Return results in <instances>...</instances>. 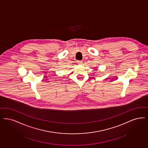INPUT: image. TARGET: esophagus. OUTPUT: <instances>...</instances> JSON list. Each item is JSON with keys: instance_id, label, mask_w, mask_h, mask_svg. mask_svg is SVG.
<instances>
[{"instance_id": "34e87169", "label": "esophagus", "mask_w": 148, "mask_h": 148, "mask_svg": "<svg viewBox=\"0 0 148 148\" xmlns=\"http://www.w3.org/2000/svg\"><path fill=\"white\" fill-rule=\"evenodd\" d=\"M77 63H78L79 64H81L82 63H83V61H81V60H79V61H77Z\"/></svg>"}]
</instances>
